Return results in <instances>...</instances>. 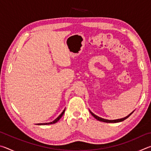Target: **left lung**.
<instances>
[{"label":"left lung","instance_id":"8db88e82","mask_svg":"<svg viewBox=\"0 0 151 151\" xmlns=\"http://www.w3.org/2000/svg\"><path fill=\"white\" fill-rule=\"evenodd\" d=\"M133 112H134V111H133ZM132 112L131 114H129V115L127 116L126 117H124V118H122V119H116V120H107V119H103V118H101V117H99V116H98L95 115V114H94V113H93V112H92L90 111V112L91 113V114L94 117V118L98 120V121H102V122H119L123 121H124L125 119H127L128 118V117L131 116V114H132V112Z\"/></svg>","mask_w":151,"mask_h":151}]
</instances>
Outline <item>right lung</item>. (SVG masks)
I'll return each instance as SVG.
<instances>
[{"label": "right lung", "instance_id": "1", "mask_svg": "<svg viewBox=\"0 0 151 151\" xmlns=\"http://www.w3.org/2000/svg\"><path fill=\"white\" fill-rule=\"evenodd\" d=\"M65 109L64 111L62 112V113H61L59 116H58L57 119H56L55 120H54L52 122H45V123H39V124H37L38 125H47V124H55L56 123V122H58V121H59L60 119L62 117V116L64 114V113H65Z\"/></svg>", "mask_w": 151, "mask_h": 151}]
</instances>
